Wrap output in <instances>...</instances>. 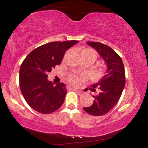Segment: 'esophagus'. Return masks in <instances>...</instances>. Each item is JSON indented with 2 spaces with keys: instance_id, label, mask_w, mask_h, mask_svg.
Returning a JSON list of instances; mask_svg holds the SVG:
<instances>
[{
  "instance_id": "esophagus-1",
  "label": "esophagus",
  "mask_w": 148,
  "mask_h": 148,
  "mask_svg": "<svg viewBox=\"0 0 148 148\" xmlns=\"http://www.w3.org/2000/svg\"><path fill=\"white\" fill-rule=\"evenodd\" d=\"M70 89L71 90H75L76 92H81V90L78 89V88H73V87H70Z\"/></svg>"
}]
</instances>
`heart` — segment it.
<instances>
[{"label":"heart","mask_w":148,"mask_h":148,"mask_svg":"<svg viewBox=\"0 0 148 148\" xmlns=\"http://www.w3.org/2000/svg\"><path fill=\"white\" fill-rule=\"evenodd\" d=\"M81 53H90L91 54V55H92L93 56L95 57V58H96V53L93 50H92V49H84V50L81 51ZM69 81H70L71 83H72V84H74V85H76L79 83V79H77V78L76 77V76H72V77H71L70 79H69Z\"/></svg>","instance_id":"b5f03b06"}]
</instances>
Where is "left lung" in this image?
<instances>
[{
	"instance_id": "left-lung-1",
	"label": "left lung",
	"mask_w": 148,
	"mask_h": 148,
	"mask_svg": "<svg viewBox=\"0 0 148 148\" xmlns=\"http://www.w3.org/2000/svg\"><path fill=\"white\" fill-rule=\"evenodd\" d=\"M97 51L106 65L104 74L98 82L92 84L90 90L97 92L91 106L84 107L92 115L99 116L109 112L118 102L125 85V72L122 58L111 47L97 42H87Z\"/></svg>"
}]
</instances>
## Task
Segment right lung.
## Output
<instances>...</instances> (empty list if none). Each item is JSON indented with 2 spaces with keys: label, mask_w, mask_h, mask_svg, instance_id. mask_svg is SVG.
<instances>
[{
  "label": "right lung",
  "mask_w": 148,
  "mask_h": 148,
  "mask_svg": "<svg viewBox=\"0 0 148 148\" xmlns=\"http://www.w3.org/2000/svg\"><path fill=\"white\" fill-rule=\"evenodd\" d=\"M79 41L53 42L34 49L22 62L19 86L28 104L40 113L47 114L58 109L67 94L66 85L47 79L49 72L60 64L65 51Z\"/></svg>",
  "instance_id": "1"
}]
</instances>
